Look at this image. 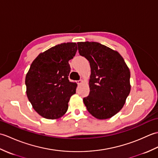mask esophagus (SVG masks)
Instances as JSON below:
<instances>
[{"mask_svg": "<svg viewBox=\"0 0 158 158\" xmlns=\"http://www.w3.org/2000/svg\"><path fill=\"white\" fill-rule=\"evenodd\" d=\"M82 83H83V80L82 79H80V80H78V81H77V84H78V85L81 84Z\"/></svg>", "mask_w": 158, "mask_h": 158, "instance_id": "1", "label": "esophagus"}]
</instances>
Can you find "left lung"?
<instances>
[{
	"mask_svg": "<svg viewBox=\"0 0 158 158\" xmlns=\"http://www.w3.org/2000/svg\"><path fill=\"white\" fill-rule=\"evenodd\" d=\"M77 45L91 67L90 91L83 102L96 118H110L122 109L130 94L128 67L118 52L99 43L79 42Z\"/></svg>",
	"mask_w": 158,
	"mask_h": 158,
	"instance_id": "left-lung-1",
	"label": "left lung"
}]
</instances>
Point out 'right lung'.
Returning a JSON list of instances; mask_svg holds the SVG:
<instances>
[{
	"label": "right lung",
	"mask_w": 158,
	"mask_h": 158,
	"mask_svg": "<svg viewBox=\"0 0 158 158\" xmlns=\"http://www.w3.org/2000/svg\"><path fill=\"white\" fill-rule=\"evenodd\" d=\"M77 50L75 43L52 47L36 57L26 74V94L36 112L46 119H58L68 110L77 83L69 80L70 60Z\"/></svg>",
	"instance_id": "right-lung-1"
}]
</instances>
